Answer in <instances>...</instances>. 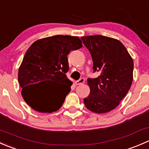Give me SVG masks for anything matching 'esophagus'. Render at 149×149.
<instances>
[{
    "label": "esophagus",
    "mask_w": 149,
    "mask_h": 149,
    "mask_svg": "<svg viewBox=\"0 0 149 149\" xmlns=\"http://www.w3.org/2000/svg\"><path fill=\"white\" fill-rule=\"evenodd\" d=\"M84 82H85V79H84V78H81V79H80L79 81H77L76 82V85H81V84H83Z\"/></svg>",
    "instance_id": "34e87169"
}]
</instances>
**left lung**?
<instances>
[{"mask_svg":"<svg viewBox=\"0 0 149 149\" xmlns=\"http://www.w3.org/2000/svg\"><path fill=\"white\" fill-rule=\"evenodd\" d=\"M91 53L93 69L100 76L88 80L90 94L84 99L86 107L102 114L116 108L128 92L133 79V61L118 40L102 35L82 37Z\"/></svg>","mask_w":149,"mask_h":149,"instance_id":"8db88e82","label":"left lung"}]
</instances>
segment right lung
Listing matches in <instances>:
<instances>
[{"instance_id": "right-lung-1", "label": "right lung", "mask_w": 149, "mask_h": 149, "mask_svg": "<svg viewBox=\"0 0 149 149\" xmlns=\"http://www.w3.org/2000/svg\"><path fill=\"white\" fill-rule=\"evenodd\" d=\"M83 47L79 37L55 35L34 42L25 53L18 73L22 95L26 103L40 112H55L63 104L73 82L65 73L68 70V55ZM42 82L49 86L45 90L36 87ZM65 85V90L60 86Z\"/></svg>"}]
</instances>
